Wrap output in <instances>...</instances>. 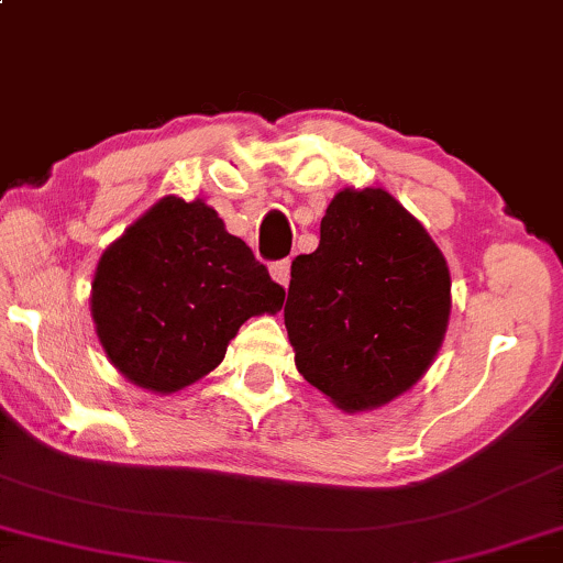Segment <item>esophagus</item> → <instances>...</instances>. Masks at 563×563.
Masks as SVG:
<instances>
[{"instance_id":"esophagus-1","label":"esophagus","mask_w":563,"mask_h":563,"mask_svg":"<svg viewBox=\"0 0 563 563\" xmlns=\"http://www.w3.org/2000/svg\"><path fill=\"white\" fill-rule=\"evenodd\" d=\"M269 273H273V277H275L277 283H280V286H288V280H290V262L288 260L273 262V265H269Z\"/></svg>"}]
</instances>
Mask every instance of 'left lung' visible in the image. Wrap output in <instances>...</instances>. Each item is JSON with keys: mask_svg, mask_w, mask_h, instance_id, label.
<instances>
[{"mask_svg": "<svg viewBox=\"0 0 563 563\" xmlns=\"http://www.w3.org/2000/svg\"><path fill=\"white\" fill-rule=\"evenodd\" d=\"M451 273L407 208L380 187L342 190L317 252L290 265L286 329L296 368L344 411L388 404L443 344Z\"/></svg>", "mask_w": 563, "mask_h": 563, "instance_id": "8db88e82", "label": "left lung"}]
</instances>
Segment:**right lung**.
Masks as SVG:
<instances>
[{"instance_id": "right-lung-1", "label": "right lung", "mask_w": 563, "mask_h": 563, "mask_svg": "<svg viewBox=\"0 0 563 563\" xmlns=\"http://www.w3.org/2000/svg\"><path fill=\"white\" fill-rule=\"evenodd\" d=\"M286 290L203 200L162 198L97 265L92 319L110 363L156 394L211 373L239 327Z\"/></svg>"}]
</instances>
